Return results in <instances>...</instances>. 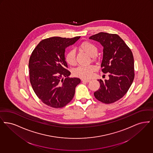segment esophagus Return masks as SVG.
I'll use <instances>...</instances> for the list:
<instances>
[{"label":"esophagus","instance_id":"obj_1","mask_svg":"<svg viewBox=\"0 0 153 153\" xmlns=\"http://www.w3.org/2000/svg\"><path fill=\"white\" fill-rule=\"evenodd\" d=\"M82 82H89L90 81V80L87 79H82Z\"/></svg>","mask_w":153,"mask_h":153}]
</instances>
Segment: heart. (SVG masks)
I'll return each instance as SVG.
<instances>
[{"label": "heart", "instance_id": "obj_1", "mask_svg": "<svg viewBox=\"0 0 153 153\" xmlns=\"http://www.w3.org/2000/svg\"><path fill=\"white\" fill-rule=\"evenodd\" d=\"M79 48L85 52L90 57H94L98 53V48L94 44L90 42H83L80 44ZM66 61L70 66H74L76 63L75 52L74 50L68 51L66 55ZM96 70L95 67L93 65L87 66H79L74 70V75L78 77L87 78L91 76L94 71Z\"/></svg>", "mask_w": 153, "mask_h": 153}]
</instances>
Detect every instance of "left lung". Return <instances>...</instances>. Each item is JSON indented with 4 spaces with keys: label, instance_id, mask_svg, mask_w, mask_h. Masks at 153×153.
<instances>
[{
    "label": "left lung",
    "instance_id": "left-lung-1",
    "mask_svg": "<svg viewBox=\"0 0 153 153\" xmlns=\"http://www.w3.org/2000/svg\"><path fill=\"white\" fill-rule=\"evenodd\" d=\"M103 47L101 63L102 72L109 74V79H98L100 88L94 94L105 103H111L122 98L131 86L134 78L133 53L117 34L101 32L89 38Z\"/></svg>",
    "mask_w": 153,
    "mask_h": 153
}]
</instances>
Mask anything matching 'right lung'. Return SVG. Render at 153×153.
Listing matches in <instances>:
<instances>
[{
	"instance_id": "1",
	"label": "right lung",
	"mask_w": 153,
	"mask_h": 153,
	"mask_svg": "<svg viewBox=\"0 0 153 153\" xmlns=\"http://www.w3.org/2000/svg\"><path fill=\"white\" fill-rule=\"evenodd\" d=\"M80 38L45 39L31 53L28 64L30 83L37 97L48 106L61 108L73 98L80 79L68 78L71 73L66 70L65 50Z\"/></svg>"
}]
</instances>
